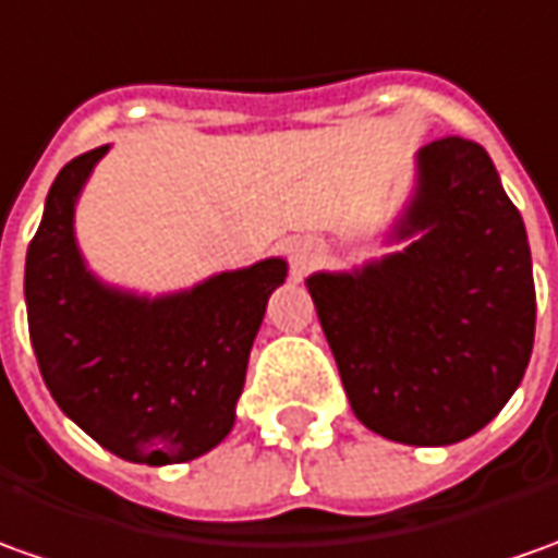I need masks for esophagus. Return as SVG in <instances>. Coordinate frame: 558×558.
<instances>
[{
  "mask_svg": "<svg viewBox=\"0 0 558 558\" xmlns=\"http://www.w3.org/2000/svg\"><path fill=\"white\" fill-rule=\"evenodd\" d=\"M317 263H320V244H317V241H311V238L295 241L293 250H290V268H293L295 278L308 275L311 268H314Z\"/></svg>",
  "mask_w": 558,
  "mask_h": 558,
  "instance_id": "1",
  "label": "esophagus"
}]
</instances>
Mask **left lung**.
I'll use <instances>...</instances> for the list:
<instances>
[{
	"instance_id": "left-lung-1",
	"label": "left lung",
	"mask_w": 558,
	"mask_h": 558,
	"mask_svg": "<svg viewBox=\"0 0 558 558\" xmlns=\"http://www.w3.org/2000/svg\"><path fill=\"white\" fill-rule=\"evenodd\" d=\"M403 253L354 275H311L351 409L407 446L483 430L519 388L534 344L529 234L488 151L442 136L418 151Z\"/></svg>"
}]
</instances>
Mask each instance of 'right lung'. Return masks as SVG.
<instances>
[{
	"label": "right lung",
	"mask_w": 558,
	"mask_h": 558,
	"mask_svg": "<svg viewBox=\"0 0 558 558\" xmlns=\"http://www.w3.org/2000/svg\"><path fill=\"white\" fill-rule=\"evenodd\" d=\"M57 173L26 250V320L54 403L104 449L136 464H183L229 437L265 302L283 259L165 299L109 290L72 234L75 198L104 151Z\"/></svg>",
	"instance_id": "obj_1"
}]
</instances>
